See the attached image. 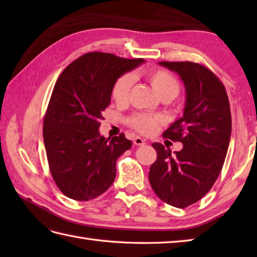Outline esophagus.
I'll return each instance as SVG.
<instances>
[{
  "label": "esophagus",
  "mask_w": 257,
  "mask_h": 257,
  "mask_svg": "<svg viewBox=\"0 0 257 257\" xmlns=\"http://www.w3.org/2000/svg\"><path fill=\"white\" fill-rule=\"evenodd\" d=\"M134 144L136 146H144L146 144V141L143 138H140V137H138V136H137V137L134 138Z\"/></svg>",
  "instance_id": "obj_1"
}]
</instances>
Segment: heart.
Wrapping results in <instances>:
<instances>
[{
	"label": "heart",
	"mask_w": 257,
	"mask_h": 257,
	"mask_svg": "<svg viewBox=\"0 0 257 257\" xmlns=\"http://www.w3.org/2000/svg\"><path fill=\"white\" fill-rule=\"evenodd\" d=\"M147 80L149 81L152 89L161 99L167 98L171 100L176 98L180 91V84L176 77L163 69H152L146 74ZM134 78L130 74H123L114 81L111 96L112 99L118 105H124L129 99V94L132 90ZM163 122L161 116H148V114H134L129 118V123L133 127L143 134H154L158 125Z\"/></svg>",
	"instance_id": "obj_1"
}]
</instances>
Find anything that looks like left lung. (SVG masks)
<instances>
[{"mask_svg": "<svg viewBox=\"0 0 257 257\" xmlns=\"http://www.w3.org/2000/svg\"><path fill=\"white\" fill-rule=\"evenodd\" d=\"M159 65L177 73L185 87L183 116L163 133L183 148L171 154L170 148L152 144L157 160L150 167L149 181L163 202L182 209L203 198L222 170L232 130L230 102L224 85L203 65Z\"/></svg>", "mask_w": 257, "mask_h": 257, "instance_id": "left-lung-1", "label": "left lung"}]
</instances>
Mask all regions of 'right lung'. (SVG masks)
I'll return each mask as SVG.
<instances>
[{
  "label": "right lung",
  "instance_id": "right-lung-1",
  "mask_svg": "<svg viewBox=\"0 0 257 257\" xmlns=\"http://www.w3.org/2000/svg\"><path fill=\"white\" fill-rule=\"evenodd\" d=\"M145 63L91 52L59 75L44 117L43 137L52 177L58 189L76 201L102 194L116 178V161L132 141L121 134L100 136L102 111L111 100L114 81Z\"/></svg>",
  "mask_w": 257,
  "mask_h": 257
}]
</instances>
